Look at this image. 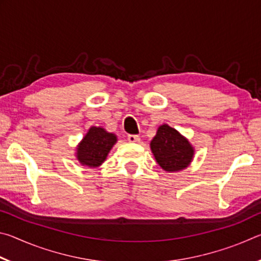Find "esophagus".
Listing matches in <instances>:
<instances>
[{
	"mask_svg": "<svg viewBox=\"0 0 261 261\" xmlns=\"http://www.w3.org/2000/svg\"><path fill=\"white\" fill-rule=\"evenodd\" d=\"M127 140H129L130 143H139L140 138H139V136H137V135H129L127 136Z\"/></svg>",
	"mask_w": 261,
	"mask_h": 261,
	"instance_id": "34e87169",
	"label": "esophagus"
}]
</instances>
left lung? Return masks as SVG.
I'll return each mask as SVG.
<instances>
[{
	"instance_id": "obj_1",
	"label": "left lung",
	"mask_w": 261,
	"mask_h": 261,
	"mask_svg": "<svg viewBox=\"0 0 261 261\" xmlns=\"http://www.w3.org/2000/svg\"><path fill=\"white\" fill-rule=\"evenodd\" d=\"M151 149L158 165L168 173L185 169L191 163L194 154L190 141L168 124L159 126L151 141Z\"/></svg>"
}]
</instances>
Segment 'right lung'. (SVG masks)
<instances>
[{
  "label": "right lung",
  "mask_w": 261,
  "mask_h": 261,
  "mask_svg": "<svg viewBox=\"0 0 261 261\" xmlns=\"http://www.w3.org/2000/svg\"><path fill=\"white\" fill-rule=\"evenodd\" d=\"M117 141V137L103 127L92 126L77 146V160L81 165L96 168L102 165L110 149Z\"/></svg>",
  "instance_id": "right-lung-1"
}]
</instances>
